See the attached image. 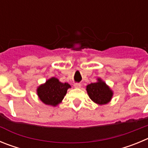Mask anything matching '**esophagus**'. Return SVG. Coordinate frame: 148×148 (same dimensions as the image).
<instances>
[{
	"label": "esophagus",
	"mask_w": 148,
	"mask_h": 148,
	"mask_svg": "<svg viewBox=\"0 0 148 148\" xmlns=\"http://www.w3.org/2000/svg\"><path fill=\"white\" fill-rule=\"evenodd\" d=\"M81 86H82V84H81L80 83H75V84H74V87H75V88H80Z\"/></svg>",
	"instance_id": "esophagus-1"
}]
</instances>
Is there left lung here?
I'll return each instance as SVG.
<instances>
[{
    "label": "left lung",
    "mask_w": 148,
    "mask_h": 148,
    "mask_svg": "<svg viewBox=\"0 0 148 148\" xmlns=\"http://www.w3.org/2000/svg\"><path fill=\"white\" fill-rule=\"evenodd\" d=\"M98 80L99 82L96 83H92L87 86V93L94 102L105 104L110 101L113 92L104 82H101V79Z\"/></svg>",
    "instance_id": "left-lung-1"
}]
</instances>
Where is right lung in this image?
I'll use <instances>...</instances> for the list:
<instances>
[{
  "instance_id": "1",
  "label": "right lung",
  "mask_w": 148,
  "mask_h": 148,
  "mask_svg": "<svg viewBox=\"0 0 148 148\" xmlns=\"http://www.w3.org/2000/svg\"><path fill=\"white\" fill-rule=\"evenodd\" d=\"M70 85L61 83L56 78H52L38 88V95L43 102L48 105L56 106L61 102L66 95Z\"/></svg>"
}]
</instances>
